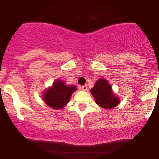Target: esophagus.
<instances>
[{"label": "esophagus", "instance_id": "esophagus-1", "mask_svg": "<svg viewBox=\"0 0 159 159\" xmlns=\"http://www.w3.org/2000/svg\"><path fill=\"white\" fill-rule=\"evenodd\" d=\"M81 89L82 90V91H87V90H88V86H87V85H84V86H81Z\"/></svg>", "mask_w": 159, "mask_h": 159}]
</instances>
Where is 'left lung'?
<instances>
[{
	"label": "left lung",
	"instance_id": "8db88e82",
	"mask_svg": "<svg viewBox=\"0 0 159 159\" xmlns=\"http://www.w3.org/2000/svg\"><path fill=\"white\" fill-rule=\"evenodd\" d=\"M90 91L94 98L95 103L101 107L112 109L120 103L119 98L113 93L110 84L103 78L97 81Z\"/></svg>",
	"mask_w": 159,
	"mask_h": 159
}]
</instances>
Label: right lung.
Here are the masks:
<instances>
[{
  "label": "right lung",
  "instance_id": "add662e5",
  "mask_svg": "<svg viewBox=\"0 0 159 159\" xmlns=\"http://www.w3.org/2000/svg\"><path fill=\"white\" fill-rule=\"evenodd\" d=\"M76 90L75 85H66L65 81L56 80L52 86L43 93V100L52 109H61L69 102L71 94Z\"/></svg>",
  "mask_w": 159,
  "mask_h": 159
}]
</instances>
